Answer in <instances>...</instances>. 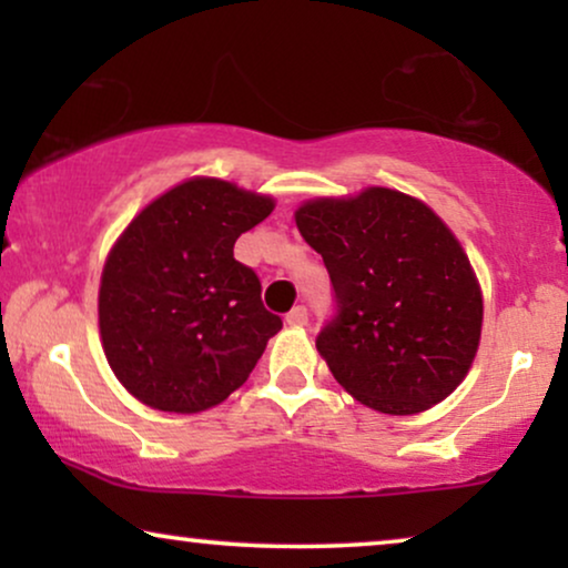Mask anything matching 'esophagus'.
Segmentation results:
<instances>
[{
	"instance_id": "1",
	"label": "esophagus",
	"mask_w": 568,
	"mask_h": 568,
	"mask_svg": "<svg viewBox=\"0 0 568 568\" xmlns=\"http://www.w3.org/2000/svg\"><path fill=\"white\" fill-rule=\"evenodd\" d=\"M307 321H310V313H307L305 305L292 307L290 313H286V323L294 325V328H300V325H307Z\"/></svg>"
}]
</instances>
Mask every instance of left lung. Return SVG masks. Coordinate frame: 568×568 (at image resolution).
Wrapping results in <instances>:
<instances>
[{
	"mask_svg": "<svg viewBox=\"0 0 568 568\" xmlns=\"http://www.w3.org/2000/svg\"><path fill=\"white\" fill-rule=\"evenodd\" d=\"M333 315L317 352L364 406L408 416L445 400L478 352L484 300L468 255L422 201L390 189L300 206Z\"/></svg>",
	"mask_w": 568,
	"mask_h": 568,
	"instance_id": "1",
	"label": "left lung"
}]
</instances>
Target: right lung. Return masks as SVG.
<instances>
[{
  "label": "right lung",
  "mask_w": 568,
  "mask_h": 568,
  "mask_svg": "<svg viewBox=\"0 0 568 568\" xmlns=\"http://www.w3.org/2000/svg\"><path fill=\"white\" fill-rule=\"evenodd\" d=\"M274 201L216 178H193L152 201L108 255L100 336L123 387L146 406L199 414L237 390L282 317L235 240Z\"/></svg>",
  "instance_id": "add662e5"
}]
</instances>
